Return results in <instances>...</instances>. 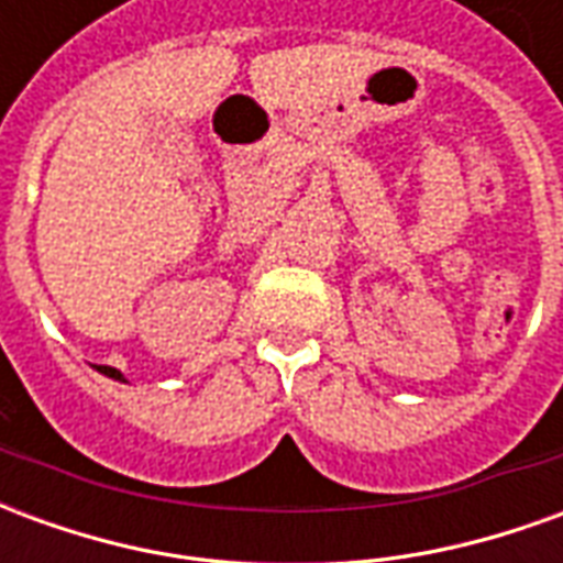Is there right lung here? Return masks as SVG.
<instances>
[{
    "label": "right lung",
    "instance_id": "obj_1",
    "mask_svg": "<svg viewBox=\"0 0 563 563\" xmlns=\"http://www.w3.org/2000/svg\"><path fill=\"white\" fill-rule=\"evenodd\" d=\"M99 367V371H102L104 377H114V379H123V374H120V371H117V367H108V365H96Z\"/></svg>",
    "mask_w": 563,
    "mask_h": 563
}]
</instances>
